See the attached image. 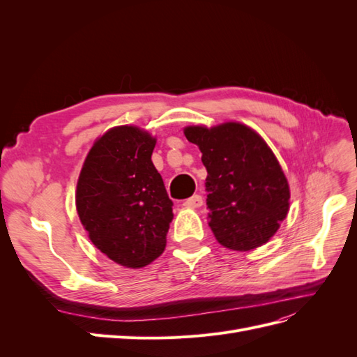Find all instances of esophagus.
<instances>
[{"mask_svg":"<svg viewBox=\"0 0 357 357\" xmlns=\"http://www.w3.org/2000/svg\"><path fill=\"white\" fill-rule=\"evenodd\" d=\"M202 204H204V201H202L201 195H193V197H190L189 199L183 202V205H185V207H189V208H199Z\"/></svg>","mask_w":357,"mask_h":357,"instance_id":"esophagus-1","label":"esophagus"}]
</instances>
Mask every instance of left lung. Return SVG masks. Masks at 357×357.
<instances>
[{
	"instance_id": "obj_1",
	"label": "left lung",
	"mask_w": 357,
	"mask_h": 357,
	"mask_svg": "<svg viewBox=\"0 0 357 357\" xmlns=\"http://www.w3.org/2000/svg\"><path fill=\"white\" fill-rule=\"evenodd\" d=\"M185 135L202 152L207 169L208 226L215 240L236 252L265 244L289 210V185L277 158L241 123L189 126Z\"/></svg>"
}]
</instances>
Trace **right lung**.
Wrapping results in <instances>:
<instances>
[{
    "instance_id": "obj_1",
    "label": "right lung",
    "mask_w": 357,
    "mask_h": 357,
    "mask_svg": "<svg viewBox=\"0 0 357 357\" xmlns=\"http://www.w3.org/2000/svg\"><path fill=\"white\" fill-rule=\"evenodd\" d=\"M156 139L135 126H117L93 144L82 168L75 205L100 252L128 268L162 255L172 201L152 162Z\"/></svg>"
}]
</instances>
